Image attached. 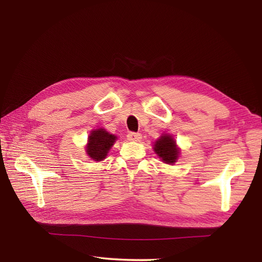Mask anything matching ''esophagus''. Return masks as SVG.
I'll use <instances>...</instances> for the list:
<instances>
[{
  "mask_svg": "<svg viewBox=\"0 0 262 262\" xmlns=\"http://www.w3.org/2000/svg\"><path fill=\"white\" fill-rule=\"evenodd\" d=\"M128 140L129 141H132V142H139V141H141V139H142V136L140 133H136V132H130L129 134H128Z\"/></svg>",
  "mask_w": 262,
  "mask_h": 262,
  "instance_id": "34e87169",
  "label": "esophagus"
}]
</instances>
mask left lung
I'll use <instances>...</instances> for the list:
<instances>
[{
    "label": "left lung",
    "instance_id": "1",
    "mask_svg": "<svg viewBox=\"0 0 262 262\" xmlns=\"http://www.w3.org/2000/svg\"><path fill=\"white\" fill-rule=\"evenodd\" d=\"M153 149L158 158H161L163 163L168 165L175 164L180 155V148L177 146L176 140L168 133H163L154 142Z\"/></svg>",
    "mask_w": 262,
    "mask_h": 262
}]
</instances>
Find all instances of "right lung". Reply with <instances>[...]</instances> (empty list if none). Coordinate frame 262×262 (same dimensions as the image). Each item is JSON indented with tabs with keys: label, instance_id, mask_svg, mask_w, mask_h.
Wrapping results in <instances>:
<instances>
[{
	"label": "right lung",
	"instance_id": "right-lung-1",
	"mask_svg": "<svg viewBox=\"0 0 262 262\" xmlns=\"http://www.w3.org/2000/svg\"><path fill=\"white\" fill-rule=\"evenodd\" d=\"M118 138L113 133H109L106 129L99 128L91 131L85 152L92 161L101 162L107 157L110 148L113 147Z\"/></svg>",
	"mask_w": 262,
	"mask_h": 262
}]
</instances>
